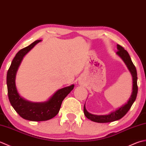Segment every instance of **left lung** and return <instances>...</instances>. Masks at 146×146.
Listing matches in <instances>:
<instances>
[{
	"instance_id": "obj_1",
	"label": "left lung",
	"mask_w": 146,
	"mask_h": 146,
	"mask_svg": "<svg viewBox=\"0 0 146 146\" xmlns=\"http://www.w3.org/2000/svg\"><path fill=\"white\" fill-rule=\"evenodd\" d=\"M118 52L117 54L122 59L124 63L126 64L128 69L129 70L130 72L131 73L132 76L133 80V87H132V93L130 96L129 100H128L127 103L125 104L124 105L121 106L120 108H118L117 110L111 112L108 115H96L91 114L89 113L86 109L85 105L84 106V113L86 117L90 119L91 121H95L98 123H108L111 122L116 120H120V118L124 117L126 115L128 111L131 108L133 102H135L136 99L137 94L138 87H137V70L135 65H133V62L131 60V58L122 46L117 44Z\"/></svg>"
}]
</instances>
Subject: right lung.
Listing matches in <instances>:
<instances>
[{
  "label": "right lung",
  "mask_w": 146,
  "mask_h": 146,
  "mask_svg": "<svg viewBox=\"0 0 146 146\" xmlns=\"http://www.w3.org/2000/svg\"><path fill=\"white\" fill-rule=\"evenodd\" d=\"M41 40H36L17 52L12 61L7 74L8 97L12 106L21 117L25 120L40 121L48 120L58 114L62 101L72 91L74 85L56 91L48 101L31 102L20 96L16 86V75L23 58Z\"/></svg>",
  "instance_id": "add662e5"
}]
</instances>
